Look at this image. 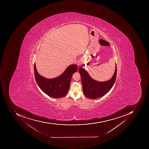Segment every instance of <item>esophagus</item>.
Returning <instances> with one entry per match:
<instances>
[{
  "label": "esophagus",
  "instance_id": "34e87169",
  "mask_svg": "<svg viewBox=\"0 0 149 149\" xmlns=\"http://www.w3.org/2000/svg\"><path fill=\"white\" fill-rule=\"evenodd\" d=\"M77 65H78V66H79V65H81V61H78V62L77 63Z\"/></svg>",
  "mask_w": 149,
  "mask_h": 149
}]
</instances>
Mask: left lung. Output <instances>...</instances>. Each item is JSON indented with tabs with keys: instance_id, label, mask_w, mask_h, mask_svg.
Listing matches in <instances>:
<instances>
[{
	"instance_id": "8db88e82",
	"label": "left lung",
	"mask_w": 149,
	"mask_h": 149,
	"mask_svg": "<svg viewBox=\"0 0 149 149\" xmlns=\"http://www.w3.org/2000/svg\"><path fill=\"white\" fill-rule=\"evenodd\" d=\"M83 91L86 97L96 99L103 96L112 88L116 81L117 74L116 63L114 75L110 80L106 81H98L93 79L84 68L80 67Z\"/></svg>"
}]
</instances>
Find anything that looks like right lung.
<instances>
[{
    "label": "right lung",
    "instance_id": "add662e5",
    "mask_svg": "<svg viewBox=\"0 0 149 149\" xmlns=\"http://www.w3.org/2000/svg\"><path fill=\"white\" fill-rule=\"evenodd\" d=\"M77 70V65L72 64L69 66L58 77L48 79L39 74L35 63L34 64V77L37 84L44 93L54 98L63 97L66 95L69 89L72 77Z\"/></svg>",
    "mask_w": 149,
    "mask_h": 149
}]
</instances>
